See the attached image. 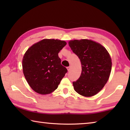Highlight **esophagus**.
Listing matches in <instances>:
<instances>
[{
    "label": "esophagus",
    "mask_w": 130,
    "mask_h": 130,
    "mask_svg": "<svg viewBox=\"0 0 130 130\" xmlns=\"http://www.w3.org/2000/svg\"><path fill=\"white\" fill-rule=\"evenodd\" d=\"M67 69H68V71H70V67H67Z\"/></svg>",
    "instance_id": "obj_1"
}]
</instances>
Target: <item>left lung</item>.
<instances>
[{
	"label": "left lung",
	"mask_w": 130,
	"mask_h": 130,
	"mask_svg": "<svg viewBox=\"0 0 130 130\" xmlns=\"http://www.w3.org/2000/svg\"><path fill=\"white\" fill-rule=\"evenodd\" d=\"M69 45L82 67L80 77L73 82L74 89L82 96H94L109 78L112 68L109 54L102 45L88 39L70 41Z\"/></svg>",
	"instance_id": "left-lung-1"
}]
</instances>
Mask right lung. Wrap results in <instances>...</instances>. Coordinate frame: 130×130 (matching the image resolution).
Here are the masks:
<instances>
[{"label":"right lung","mask_w":130,"mask_h":130,"mask_svg":"<svg viewBox=\"0 0 130 130\" xmlns=\"http://www.w3.org/2000/svg\"><path fill=\"white\" fill-rule=\"evenodd\" d=\"M66 45L63 41L43 39L26 52L22 61L23 74L35 92L49 94L58 88L68 72L58 57V53Z\"/></svg>","instance_id":"add662e5"}]
</instances>
